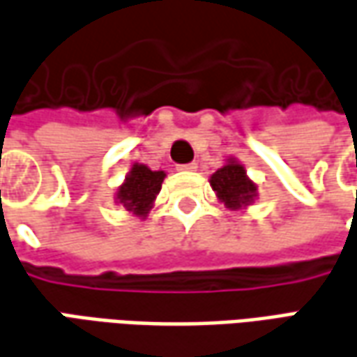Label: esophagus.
I'll use <instances>...</instances> for the list:
<instances>
[{
    "label": "esophagus",
    "mask_w": 357,
    "mask_h": 357,
    "mask_svg": "<svg viewBox=\"0 0 357 357\" xmlns=\"http://www.w3.org/2000/svg\"><path fill=\"white\" fill-rule=\"evenodd\" d=\"M179 169H183V172H195V169H197V164H195V162H191V164H183V166H179Z\"/></svg>",
    "instance_id": "esophagus-1"
}]
</instances>
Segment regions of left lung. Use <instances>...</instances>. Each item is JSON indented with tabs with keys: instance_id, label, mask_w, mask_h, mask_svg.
<instances>
[{
	"instance_id": "left-lung-1",
	"label": "left lung",
	"mask_w": 357,
	"mask_h": 357,
	"mask_svg": "<svg viewBox=\"0 0 357 357\" xmlns=\"http://www.w3.org/2000/svg\"><path fill=\"white\" fill-rule=\"evenodd\" d=\"M211 185L217 197L232 211L246 207L256 197V183L248 179L244 166L236 160H229V164L217 169L211 176Z\"/></svg>"
}]
</instances>
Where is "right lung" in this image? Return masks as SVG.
Masks as SVG:
<instances>
[{"label": "right lung", "instance_id": "obj_1", "mask_svg": "<svg viewBox=\"0 0 357 357\" xmlns=\"http://www.w3.org/2000/svg\"><path fill=\"white\" fill-rule=\"evenodd\" d=\"M166 178L164 172H152L142 164H135L128 172L125 183L119 188L117 201L132 215L146 217L152 209V203L162 189V181Z\"/></svg>", "mask_w": 357, "mask_h": 357}]
</instances>
